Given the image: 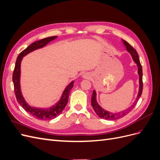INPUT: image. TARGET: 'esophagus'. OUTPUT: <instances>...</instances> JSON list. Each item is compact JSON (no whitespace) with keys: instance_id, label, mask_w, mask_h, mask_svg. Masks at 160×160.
<instances>
[{"instance_id":"esophagus-1","label":"esophagus","mask_w":160,"mask_h":160,"mask_svg":"<svg viewBox=\"0 0 160 160\" xmlns=\"http://www.w3.org/2000/svg\"><path fill=\"white\" fill-rule=\"evenodd\" d=\"M83 77L84 79H89L91 77V74L89 73V72H85L83 75Z\"/></svg>"}]
</instances>
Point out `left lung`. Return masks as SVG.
Masks as SVG:
<instances>
[{"instance_id": "8db88e82", "label": "left lung", "mask_w": 160, "mask_h": 160, "mask_svg": "<svg viewBox=\"0 0 160 160\" xmlns=\"http://www.w3.org/2000/svg\"><path fill=\"white\" fill-rule=\"evenodd\" d=\"M122 40V42L123 43V45H125V48H126L127 51L132 56V59L133 61L136 63L138 66V73L139 75V90H138V93L137 95V98L135 99L134 103L132 106L125 110H123L122 111H119V112L117 113H113V112H110L109 111L105 110L103 109L101 106L98 103V101H97V93L95 90H93V95H92L91 97V105L92 107H93L95 112L96 114L98 115L99 118L104 119H107V120H115V119H118L119 118H122L124 117L125 115H126L129 112H130L132 111L135 105L137 104L138 101L140 97L142 95V90H143V81H142V76H143V72H142V67L141 63H140V61L139 59V57L138 55L137 51H135L133 48L131 46L128 42Z\"/></svg>"}]
</instances>
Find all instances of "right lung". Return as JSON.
I'll list each match as a JSON object with an SVG mask.
<instances>
[{"instance_id":"1","label":"right lung","mask_w":160,"mask_h":160,"mask_svg":"<svg viewBox=\"0 0 160 160\" xmlns=\"http://www.w3.org/2000/svg\"><path fill=\"white\" fill-rule=\"evenodd\" d=\"M57 38V36L47 37L45 38H43V39L34 42L31 45L27 47L26 49L25 50H23L17 57V59L15 62V67H14V69L12 74V81L14 84V93H15L18 103L21 105V106H22V108L25 109L27 112L31 113L33 117H35V118L41 120L52 119L57 117L58 115L62 113V110L65 109L67 102H68L70 92L74 85V81H72L67 85L64 91H62L59 101L56 102L54 105L51 106V107L46 108L32 107V106H31L27 102L22 94L21 88V61L23 59V57L28 55V53H30L35 50L41 49V48H43L45 47L48 43H49L51 41L55 40Z\"/></svg>"}]
</instances>
